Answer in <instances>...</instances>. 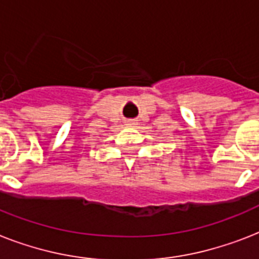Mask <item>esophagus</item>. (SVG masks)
I'll return each instance as SVG.
<instances>
[{
  "label": "esophagus",
  "mask_w": 259,
  "mask_h": 259,
  "mask_svg": "<svg viewBox=\"0 0 259 259\" xmlns=\"http://www.w3.org/2000/svg\"><path fill=\"white\" fill-rule=\"evenodd\" d=\"M126 125H127V126H134V125H137V122L134 121V119H129V121H126Z\"/></svg>",
  "instance_id": "obj_1"
}]
</instances>
